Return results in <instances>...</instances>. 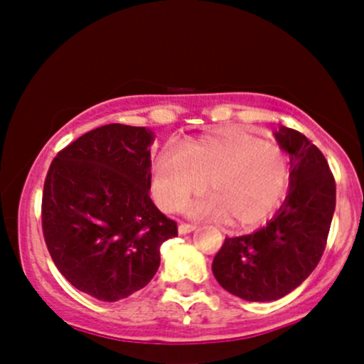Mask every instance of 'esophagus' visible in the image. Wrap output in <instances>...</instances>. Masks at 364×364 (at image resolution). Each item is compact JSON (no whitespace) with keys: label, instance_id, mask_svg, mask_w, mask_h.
I'll use <instances>...</instances> for the list:
<instances>
[{"label":"esophagus","instance_id":"obj_1","mask_svg":"<svg viewBox=\"0 0 364 364\" xmlns=\"http://www.w3.org/2000/svg\"><path fill=\"white\" fill-rule=\"evenodd\" d=\"M195 228H196L195 224H186V223H181V224H179L178 231H179V235H188V232L193 231Z\"/></svg>","mask_w":364,"mask_h":364}]
</instances>
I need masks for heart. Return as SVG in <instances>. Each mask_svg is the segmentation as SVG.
<instances>
[{"mask_svg": "<svg viewBox=\"0 0 364 364\" xmlns=\"http://www.w3.org/2000/svg\"><path fill=\"white\" fill-rule=\"evenodd\" d=\"M287 178L286 152L240 128L161 150L152 164V191L164 210H179L205 181L212 193L198 200L191 212L210 217L231 214L243 225L258 223L272 212Z\"/></svg>", "mask_w": 364, "mask_h": 364, "instance_id": "b5f03b06", "label": "heart"}]
</instances>
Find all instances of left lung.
<instances>
[{
    "label": "left lung",
    "instance_id": "obj_1",
    "mask_svg": "<svg viewBox=\"0 0 364 364\" xmlns=\"http://www.w3.org/2000/svg\"><path fill=\"white\" fill-rule=\"evenodd\" d=\"M274 135L289 154L286 202L258 231L225 237L212 262L217 282L246 301L284 298L315 270L336 210V179L318 147L292 128Z\"/></svg>",
    "mask_w": 364,
    "mask_h": 364
}]
</instances>
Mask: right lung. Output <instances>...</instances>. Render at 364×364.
Listing matches in <instances>:
<instances>
[{
    "instance_id": "right-lung-1",
    "label": "right lung",
    "mask_w": 364,
    "mask_h": 364,
    "mask_svg": "<svg viewBox=\"0 0 364 364\" xmlns=\"http://www.w3.org/2000/svg\"><path fill=\"white\" fill-rule=\"evenodd\" d=\"M145 127L104 124L58 152L43 191V232L54 265L73 287L119 301L152 281L161 246L178 224L150 200Z\"/></svg>"
}]
</instances>
